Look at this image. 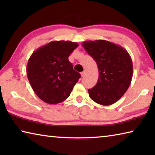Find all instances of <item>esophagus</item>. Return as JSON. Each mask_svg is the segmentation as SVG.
<instances>
[{"mask_svg":"<svg viewBox=\"0 0 155 155\" xmlns=\"http://www.w3.org/2000/svg\"><path fill=\"white\" fill-rule=\"evenodd\" d=\"M81 77H83L84 76H85V71H83V72H81Z\"/></svg>","mask_w":155,"mask_h":155,"instance_id":"1","label":"esophagus"}]
</instances>
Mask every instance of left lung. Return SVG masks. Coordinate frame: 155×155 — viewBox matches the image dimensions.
<instances>
[{"label":"left lung","mask_w":155,"mask_h":155,"mask_svg":"<svg viewBox=\"0 0 155 155\" xmlns=\"http://www.w3.org/2000/svg\"><path fill=\"white\" fill-rule=\"evenodd\" d=\"M98 65L96 85L88 92L91 99L102 105L115 103L127 91L133 77V63L128 52L109 41H86L82 44Z\"/></svg>","instance_id":"obj_1"}]
</instances>
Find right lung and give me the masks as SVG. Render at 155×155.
<instances>
[{"mask_svg": "<svg viewBox=\"0 0 155 155\" xmlns=\"http://www.w3.org/2000/svg\"><path fill=\"white\" fill-rule=\"evenodd\" d=\"M78 46L77 42L52 41L33 52L27 65V74L34 92L41 101L54 104L70 96L81 77L68 60Z\"/></svg>", "mask_w": 155, "mask_h": 155, "instance_id": "1", "label": "right lung"}]
</instances>
